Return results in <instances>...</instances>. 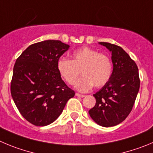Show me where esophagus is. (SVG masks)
I'll return each mask as SVG.
<instances>
[{
    "instance_id": "esophagus-1",
    "label": "esophagus",
    "mask_w": 153,
    "mask_h": 153,
    "mask_svg": "<svg viewBox=\"0 0 153 153\" xmlns=\"http://www.w3.org/2000/svg\"><path fill=\"white\" fill-rule=\"evenodd\" d=\"M75 95H76L77 97H85V95H83V94H78V93H76L75 94Z\"/></svg>"
}]
</instances>
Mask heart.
I'll list each match as a JSON object with an SVG mask.
<instances>
[{
    "mask_svg": "<svg viewBox=\"0 0 153 153\" xmlns=\"http://www.w3.org/2000/svg\"><path fill=\"white\" fill-rule=\"evenodd\" d=\"M71 59L60 58L56 63L59 75L68 85H73L80 74L82 76L76 81L75 88L81 92L90 91L94 87L100 88L109 81L113 65L111 59L92 48H81L74 51Z\"/></svg>",
    "mask_w": 153,
    "mask_h": 153,
    "instance_id": "1",
    "label": "heart"
}]
</instances>
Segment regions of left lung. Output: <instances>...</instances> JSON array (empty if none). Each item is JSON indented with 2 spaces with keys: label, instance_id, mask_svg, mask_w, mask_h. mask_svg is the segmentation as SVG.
Masks as SVG:
<instances>
[{
  "label": "left lung",
  "instance_id": "left-lung-1",
  "mask_svg": "<svg viewBox=\"0 0 153 153\" xmlns=\"http://www.w3.org/2000/svg\"><path fill=\"white\" fill-rule=\"evenodd\" d=\"M112 53V75L109 81L93 96L96 105L88 112L91 118L100 126L112 127L128 117L140 89L137 64L121 47L99 42Z\"/></svg>",
  "mask_w": 153,
  "mask_h": 153
}]
</instances>
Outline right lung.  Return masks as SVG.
<instances>
[{
    "label": "right lung",
    "instance_id": "add662e5",
    "mask_svg": "<svg viewBox=\"0 0 153 153\" xmlns=\"http://www.w3.org/2000/svg\"><path fill=\"white\" fill-rule=\"evenodd\" d=\"M68 49L62 41L46 40L30 45L16 61L11 95L21 115L32 125L53 123L75 96L56 68L58 59Z\"/></svg>",
    "mask_w": 153,
    "mask_h": 153
}]
</instances>
